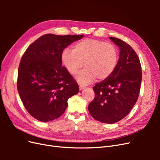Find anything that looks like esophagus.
Listing matches in <instances>:
<instances>
[{
  "mask_svg": "<svg viewBox=\"0 0 160 160\" xmlns=\"http://www.w3.org/2000/svg\"><path fill=\"white\" fill-rule=\"evenodd\" d=\"M79 90H80V91H81V90L84 89L85 88V86H83V85H79Z\"/></svg>",
  "mask_w": 160,
  "mask_h": 160,
  "instance_id": "obj_1",
  "label": "esophagus"
}]
</instances>
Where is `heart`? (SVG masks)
<instances>
[{
	"mask_svg": "<svg viewBox=\"0 0 160 160\" xmlns=\"http://www.w3.org/2000/svg\"><path fill=\"white\" fill-rule=\"evenodd\" d=\"M119 51L114 45L105 41L85 38L73 45V49L66 48L61 53V62L67 71L75 75L83 65L85 68L77 77L82 84H89L96 78L108 79L117 68Z\"/></svg>",
	"mask_w": 160,
	"mask_h": 160,
	"instance_id": "b5f03b06",
	"label": "heart"
}]
</instances>
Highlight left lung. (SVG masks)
I'll return each instance as SVG.
<instances>
[{
  "mask_svg": "<svg viewBox=\"0 0 160 160\" xmlns=\"http://www.w3.org/2000/svg\"><path fill=\"white\" fill-rule=\"evenodd\" d=\"M110 39L119 48L118 65L108 79L93 87L95 98L88 106L92 117L105 123L118 122L129 113L138 99L142 77L135 51L118 38Z\"/></svg>",
  "mask_w": 160,
  "mask_h": 160,
  "instance_id": "obj_1",
  "label": "left lung"
}]
</instances>
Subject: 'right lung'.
I'll return each mask as SVG.
<instances>
[{
    "mask_svg": "<svg viewBox=\"0 0 160 160\" xmlns=\"http://www.w3.org/2000/svg\"><path fill=\"white\" fill-rule=\"evenodd\" d=\"M84 37L47 34L27 48L18 71L17 89L31 116L42 122L63 114L67 100L79 92V85L62 66L61 53Z\"/></svg>",
    "mask_w": 160,
    "mask_h": 160,
    "instance_id": "add662e5",
    "label": "right lung"
}]
</instances>
